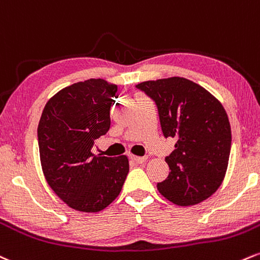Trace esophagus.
<instances>
[{
	"label": "esophagus",
	"instance_id": "esophagus-1",
	"mask_svg": "<svg viewBox=\"0 0 260 260\" xmlns=\"http://www.w3.org/2000/svg\"><path fill=\"white\" fill-rule=\"evenodd\" d=\"M133 159L135 160L137 164H142V163H145V161H147L148 158L147 157H133Z\"/></svg>",
	"mask_w": 260,
	"mask_h": 260
}]
</instances>
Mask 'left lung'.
I'll return each mask as SVG.
<instances>
[{
  "mask_svg": "<svg viewBox=\"0 0 260 260\" xmlns=\"http://www.w3.org/2000/svg\"><path fill=\"white\" fill-rule=\"evenodd\" d=\"M154 101L166 137L176 139L166 158L169 176L157 188L178 206L212 196L224 180L231 149V127L221 103L206 88L173 76L136 85Z\"/></svg>",
  "mask_w": 260,
  "mask_h": 260,
  "instance_id": "8db88e82",
  "label": "left lung"
}]
</instances>
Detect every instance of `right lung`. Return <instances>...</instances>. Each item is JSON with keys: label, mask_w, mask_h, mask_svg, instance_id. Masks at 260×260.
<instances>
[{"label": "right lung", "mask_w": 260, "mask_h": 260, "mask_svg": "<svg viewBox=\"0 0 260 260\" xmlns=\"http://www.w3.org/2000/svg\"><path fill=\"white\" fill-rule=\"evenodd\" d=\"M117 91V85L103 79L76 82L51 97L40 118V160L46 181L79 212L108 207L129 173L126 155L112 158L91 152L94 140L111 126L109 111Z\"/></svg>", "instance_id": "right-lung-1"}]
</instances>
